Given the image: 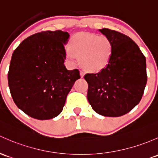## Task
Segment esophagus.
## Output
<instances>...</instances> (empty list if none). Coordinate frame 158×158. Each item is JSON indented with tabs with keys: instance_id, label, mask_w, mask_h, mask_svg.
<instances>
[{
	"instance_id": "34e87169",
	"label": "esophagus",
	"mask_w": 158,
	"mask_h": 158,
	"mask_svg": "<svg viewBox=\"0 0 158 158\" xmlns=\"http://www.w3.org/2000/svg\"><path fill=\"white\" fill-rule=\"evenodd\" d=\"M84 75H85V73L83 72V71H80V76H81V77L83 78Z\"/></svg>"
}]
</instances>
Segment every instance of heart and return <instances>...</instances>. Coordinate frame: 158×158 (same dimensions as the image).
<instances>
[{"label": "heart", "mask_w": 158, "mask_h": 158, "mask_svg": "<svg viewBox=\"0 0 158 158\" xmlns=\"http://www.w3.org/2000/svg\"><path fill=\"white\" fill-rule=\"evenodd\" d=\"M66 57L71 63L80 60L84 69L90 72H99L108 64L113 52V44L106 35L94 33L75 34L69 40Z\"/></svg>", "instance_id": "1"}]
</instances>
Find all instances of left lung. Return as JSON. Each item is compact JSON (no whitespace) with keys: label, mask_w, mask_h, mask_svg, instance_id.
Returning <instances> with one entry per match:
<instances>
[{"label":"left lung","mask_w":158,"mask_h":158,"mask_svg":"<svg viewBox=\"0 0 158 158\" xmlns=\"http://www.w3.org/2000/svg\"><path fill=\"white\" fill-rule=\"evenodd\" d=\"M110 39L113 52L107 66L98 73H87V98L92 109L104 117H117L139 103L147 83L146 59L139 46L119 31L99 29Z\"/></svg>","instance_id":"1"}]
</instances>
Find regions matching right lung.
<instances>
[{
  "label": "right lung",
  "instance_id": "add662e5",
  "mask_svg": "<svg viewBox=\"0 0 158 158\" xmlns=\"http://www.w3.org/2000/svg\"><path fill=\"white\" fill-rule=\"evenodd\" d=\"M69 33L44 31L23 40L14 50L8 72L13 101L29 117L50 119L63 110L79 69H66V44Z\"/></svg>",
  "mask_w": 158,
  "mask_h": 158
}]
</instances>
